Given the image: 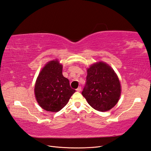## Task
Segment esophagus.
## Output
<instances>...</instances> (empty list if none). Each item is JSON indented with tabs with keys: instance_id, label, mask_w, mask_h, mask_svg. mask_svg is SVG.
Here are the masks:
<instances>
[{
	"instance_id": "1",
	"label": "esophagus",
	"mask_w": 151,
	"mask_h": 151,
	"mask_svg": "<svg viewBox=\"0 0 151 151\" xmlns=\"http://www.w3.org/2000/svg\"><path fill=\"white\" fill-rule=\"evenodd\" d=\"M81 90H82V87H78V88H76V91L77 92H80Z\"/></svg>"
}]
</instances>
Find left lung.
Wrapping results in <instances>:
<instances>
[{
    "label": "left lung",
    "instance_id": "8db88e82",
    "mask_svg": "<svg viewBox=\"0 0 151 151\" xmlns=\"http://www.w3.org/2000/svg\"><path fill=\"white\" fill-rule=\"evenodd\" d=\"M86 84L82 92L95 110L109 111L117 103L121 87L117 75L109 64L99 62L87 69Z\"/></svg>",
    "mask_w": 151,
    "mask_h": 151
}]
</instances>
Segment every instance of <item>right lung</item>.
<instances>
[{
	"label": "right lung",
	"instance_id": "add662e5",
	"mask_svg": "<svg viewBox=\"0 0 151 151\" xmlns=\"http://www.w3.org/2000/svg\"><path fill=\"white\" fill-rule=\"evenodd\" d=\"M62 72L63 65L55 59L48 62L37 76L34 94L39 105L46 111H60L75 93Z\"/></svg>",
	"mask_w": 151,
	"mask_h": 151
}]
</instances>
